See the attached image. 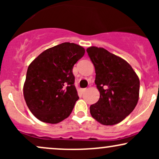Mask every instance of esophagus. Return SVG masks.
I'll return each mask as SVG.
<instances>
[{"label": "esophagus", "mask_w": 159, "mask_h": 159, "mask_svg": "<svg viewBox=\"0 0 159 159\" xmlns=\"http://www.w3.org/2000/svg\"><path fill=\"white\" fill-rule=\"evenodd\" d=\"M86 90H87V89H86V88H84V89H80L79 92H80V93H81V94H83V93H84V92H85V91H86Z\"/></svg>", "instance_id": "1"}]
</instances>
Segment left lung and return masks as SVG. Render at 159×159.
I'll return each instance as SVG.
<instances>
[{"label":"left lung","mask_w":159,"mask_h":159,"mask_svg":"<svg viewBox=\"0 0 159 159\" xmlns=\"http://www.w3.org/2000/svg\"><path fill=\"white\" fill-rule=\"evenodd\" d=\"M87 52L94 65L95 84L100 93L98 101L90 107L91 116L102 125L119 123L138 104V76L128 62L106 49L91 46Z\"/></svg>","instance_id":"8db88e82"}]
</instances>
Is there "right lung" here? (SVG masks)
Returning <instances> with one entry per match:
<instances>
[{"label": "right lung", "mask_w": 159, "mask_h": 159, "mask_svg": "<svg viewBox=\"0 0 159 159\" xmlns=\"http://www.w3.org/2000/svg\"><path fill=\"white\" fill-rule=\"evenodd\" d=\"M84 53L80 45L63 43L44 51L29 65L24 97L40 121L58 123L72 113L79 98L72 69Z\"/></svg>", "instance_id": "right-lung-1"}]
</instances>
